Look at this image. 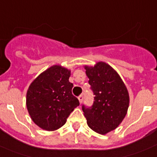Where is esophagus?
Segmentation results:
<instances>
[{
    "mask_svg": "<svg viewBox=\"0 0 157 157\" xmlns=\"http://www.w3.org/2000/svg\"><path fill=\"white\" fill-rule=\"evenodd\" d=\"M78 100H79V103H82V100H83V95H79V96L78 97Z\"/></svg>",
    "mask_w": 157,
    "mask_h": 157,
    "instance_id": "1",
    "label": "esophagus"
}]
</instances>
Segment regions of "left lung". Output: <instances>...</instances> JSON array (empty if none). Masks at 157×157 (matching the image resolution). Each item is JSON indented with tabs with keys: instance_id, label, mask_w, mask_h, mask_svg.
<instances>
[{
	"instance_id": "8db88e82",
	"label": "left lung",
	"mask_w": 157,
	"mask_h": 157,
	"mask_svg": "<svg viewBox=\"0 0 157 157\" xmlns=\"http://www.w3.org/2000/svg\"><path fill=\"white\" fill-rule=\"evenodd\" d=\"M94 93L90 107L82 105V109L89 128L105 135L117 128L126 116L129 94L120 76L110 65L99 62L94 67H84Z\"/></svg>"
}]
</instances>
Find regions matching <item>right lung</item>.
Wrapping results in <instances>:
<instances>
[{"label": "right lung", "mask_w": 157, "mask_h": 157, "mask_svg": "<svg viewBox=\"0 0 157 157\" xmlns=\"http://www.w3.org/2000/svg\"><path fill=\"white\" fill-rule=\"evenodd\" d=\"M71 71L54 65L40 74L30 84L26 107L31 119L43 130L54 131L63 126L70 114L79 106L72 94Z\"/></svg>", "instance_id": "obj_1"}]
</instances>
